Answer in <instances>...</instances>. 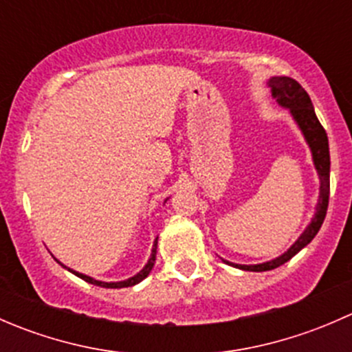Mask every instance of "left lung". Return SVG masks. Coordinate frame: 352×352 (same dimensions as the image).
Masks as SVG:
<instances>
[{
    "instance_id": "left-lung-1",
    "label": "left lung",
    "mask_w": 352,
    "mask_h": 352,
    "mask_svg": "<svg viewBox=\"0 0 352 352\" xmlns=\"http://www.w3.org/2000/svg\"><path fill=\"white\" fill-rule=\"evenodd\" d=\"M271 87L272 97L276 98L281 107L289 109L291 116H293L294 122L303 133L305 141L308 143L311 151V158H314V165L317 168L318 179H320V194H318V204L315 216L311 218V223L307 226L300 239L296 240L287 252H285L279 257L272 258L269 262H262V264L255 265H243V264H233V262L223 261L226 264L239 267L242 271H252V272H262V271H271V269L279 267L285 262L289 261L291 257L298 254L303 247H307L315 235L320 230L322 223H324L325 214H327V206H329V194H330V155H329V138L322 124L318 122L317 116H315V109L311 105L310 97L305 91V88L298 83L296 80L287 76H272L267 81Z\"/></svg>"
}]
</instances>
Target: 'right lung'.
Returning a JSON list of instances; mask_svg holds the SVG:
<instances>
[{
  "label": "right lung",
  "mask_w": 352,
  "mask_h": 352,
  "mask_svg": "<svg viewBox=\"0 0 352 352\" xmlns=\"http://www.w3.org/2000/svg\"><path fill=\"white\" fill-rule=\"evenodd\" d=\"M156 243H158V239L155 240V243H153V250H151V255H150V258H148V264L144 265L143 269H141L140 272H138L136 276H133V278H129V279H126V281H119V283H104V281H97V279H94V278H90V276H87V274H81V272H76V271H73V269H69V267H66V265H63L61 262H59V264L63 265V267H66L67 271L69 272H73L74 276H78V278H81L83 279V281H87V283H90V285H95V286H102V287H129V286H134V285H138V283H141L143 281L144 278H146L148 274H150L151 272V269H153V265H155V261H156Z\"/></svg>",
  "instance_id": "1"
}]
</instances>
